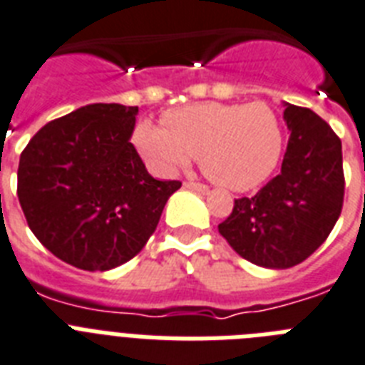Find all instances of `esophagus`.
<instances>
[{
	"instance_id": "obj_1",
	"label": "esophagus",
	"mask_w": 365,
	"mask_h": 365,
	"mask_svg": "<svg viewBox=\"0 0 365 365\" xmlns=\"http://www.w3.org/2000/svg\"><path fill=\"white\" fill-rule=\"evenodd\" d=\"M185 187L191 189V191H198V192H208V185H204V183H197V182H185Z\"/></svg>"
}]
</instances>
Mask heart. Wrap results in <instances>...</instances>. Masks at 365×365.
<instances>
[{"label":"heart","mask_w":365,"mask_h":365,"mask_svg":"<svg viewBox=\"0 0 365 365\" xmlns=\"http://www.w3.org/2000/svg\"><path fill=\"white\" fill-rule=\"evenodd\" d=\"M163 121L135 129V144L153 167L170 174L198 157L210 180L234 191L260 185L283 152V127L266 103H198L167 112Z\"/></svg>","instance_id":"1"}]
</instances>
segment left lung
Segmentation results:
<instances>
[{"label": "left lung", "instance_id": "obj_1", "mask_svg": "<svg viewBox=\"0 0 365 365\" xmlns=\"http://www.w3.org/2000/svg\"><path fill=\"white\" fill-rule=\"evenodd\" d=\"M290 136L281 173L255 197L234 200L219 232L240 257L283 269L315 253L343 206L341 140L309 108L285 103Z\"/></svg>", "mask_w": 365, "mask_h": 365}]
</instances>
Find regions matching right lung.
<instances>
[{
    "instance_id": "right-lung-1",
    "label": "right lung",
    "mask_w": 365,
    "mask_h": 365,
    "mask_svg": "<svg viewBox=\"0 0 365 365\" xmlns=\"http://www.w3.org/2000/svg\"><path fill=\"white\" fill-rule=\"evenodd\" d=\"M138 106L96 103L50 121L20 155L19 200L52 255L88 272L131 260L180 182L150 176L131 144Z\"/></svg>"
}]
</instances>
